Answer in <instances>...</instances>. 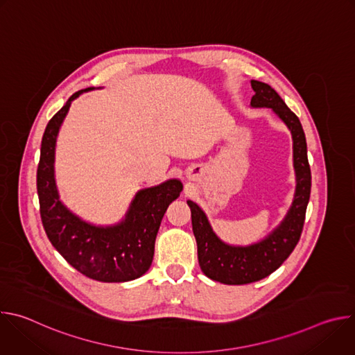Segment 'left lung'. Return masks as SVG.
I'll return each mask as SVG.
<instances>
[{"label":"left lung","instance_id":"obj_1","mask_svg":"<svg viewBox=\"0 0 355 355\" xmlns=\"http://www.w3.org/2000/svg\"><path fill=\"white\" fill-rule=\"evenodd\" d=\"M251 88L254 89L251 107L272 108L291 129L297 184L293 204L281 226L264 241L248 247H232L222 243L212 232L205 214L192 200H188L199 267L211 279L227 285L260 281L274 272L289 257L303 230L312 185L306 139L300 121L268 84L252 80Z\"/></svg>","mask_w":355,"mask_h":355}]
</instances>
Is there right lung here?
Listing matches in <instances>:
<instances>
[{"label":"right lung","mask_w":355,"mask_h":355,"mask_svg":"<svg viewBox=\"0 0 355 355\" xmlns=\"http://www.w3.org/2000/svg\"><path fill=\"white\" fill-rule=\"evenodd\" d=\"M88 89L74 92L44 129L36 174L40 219L50 243L78 272L101 282H125L150 268L162 219L182 185L170 180L140 191L125 222L114 227L91 226L64 208L53 173L56 136L71 101Z\"/></svg>","instance_id":"1"}]
</instances>
